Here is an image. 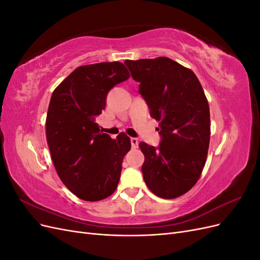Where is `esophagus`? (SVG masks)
<instances>
[{"instance_id": "esophagus-1", "label": "esophagus", "mask_w": 260, "mask_h": 260, "mask_svg": "<svg viewBox=\"0 0 260 260\" xmlns=\"http://www.w3.org/2000/svg\"><path fill=\"white\" fill-rule=\"evenodd\" d=\"M130 142H131V146L133 148H137L139 145V140L137 138H131L130 139Z\"/></svg>"}]
</instances>
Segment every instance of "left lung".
<instances>
[{
	"mask_svg": "<svg viewBox=\"0 0 260 260\" xmlns=\"http://www.w3.org/2000/svg\"><path fill=\"white\" fill-rule=\"evenodd\" d=\"M139 93L159 122L158 146L139 144L147 187L161 199H176L198 182L209 138L208 102L192 70L168 57L125 60Z\"/></svg>",
	"mask_w": 260,
	"mask_h": 260,
	"instance_id": "8db88e82",
	"label": "left lung"
}]
</instances>
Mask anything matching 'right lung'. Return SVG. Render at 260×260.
<instances>
[{
	"instance_id": "add662e5",
	"label": "right lung",
	"mask_w": 260,
	"mask_h": 260,
	"mask_svg": "<svg viewBox=\"0 0 260 260\" xmlns=\"http://www.w3.org/2000/svg\"><path fill=\"white\" fill-rule=\"evenodd\" d=\"M118 61L78 67L54 90L46 116V140L61 182L88 202L111 196L118 185L130 138L113 140L100 131L95 118L106 106L108 92L128 80Z\"/></svg>"
}]
</instances>
